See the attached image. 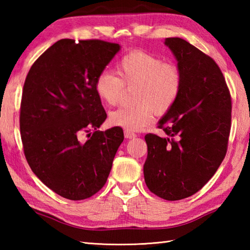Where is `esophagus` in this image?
Listing matches in <instances>:
<instances>
[{
	"instance_id": "1",
	"label": "esophagus",
	"mask_w": 250,
	"mask_h": 250,
	"mask_svg": "<svg viewBox=\"0 0 250 250\" xmlns=\"http://www.w3.org/2000/svg\"><path fill=\"white\" fill-rule=\"evenodd\" d=\"M125 137L126 139H133V138L137 137V134L132 132V131H130V130H125Z\"/></svg>"
}]
</instances>
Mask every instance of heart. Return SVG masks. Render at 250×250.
<instances>
[{"mask_svg": "<svg viewBox=\"0 0 250 250\" xmlns=\"http://www.w3.org/2000/svg\"><path fill=\"white\" fill-rule=\"evenodd\" d=\"M117 73L104 70L97 76L95 89L99 98L116 105L125 95V87H135L134 104L122 105L109 116L112 125L137 131L149 125L153 111L164 115L174 107L183 87V74L174 62L143 50H131L117 65Z\"/></svg>", "mask_w": 250, "mask_h": 250, "instance_id": "1", "label": "heart"}]
</instances>
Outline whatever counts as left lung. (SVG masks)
<instances>
[{
  "instance_id": "obj_1",
  "label": "left lung",
  "mask_w": 250,
  "mask_h": 250,
  "mask_svg": "<svg viewBox=\"0 0 250 250\" xmlns=\"http://www.w3.org/2000/svg\"><path fill=\"white\" fill-rule=\"evenodd\" d=\"M183 74L179 100L160 120L161 138L147 133L143 166L150 191L163 200L193 195L215 174L225 158L231 125V99L218 65L179 37L166 40Z\"/></svg>"
}]
</instances>
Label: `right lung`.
<instances>
[{
	"label": "right lung",
	"instance_id": "right-lung-1",
	"mask_svg": "<svg viewBox=\"0 0 250 250\" xmlns=\"http://www.w3.org/2000/svg\"><path fill=\"white\" fill-rule=\"evenodd\" d=\"M119 49L100 40H61L36 59L25 79L20 111L25 158L47 188L71 201L104 188L124 141L120 126L97 130L107 113L95 89L97 76Z\"/></svg>",
	"mask_w": 250,
	"mask_h": 250
}]
</instances>
